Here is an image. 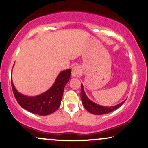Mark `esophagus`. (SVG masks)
<instances>
[{
	"mask_svg": "<svg viewBox=\"0 0 148 148\" xmlns=\"http://www.w3.org/2000/svg\"><path fill=\"white\" fill-rule=\"evenodd\" d=\"M80 72H81V68L79 66H74L72 69V76L73 77H77L79 76Z\"/></svg>",
	"mask_w": 148,
	"mask_h": 148,
	"instance_id": "esophagus-1",
	"label": "esophagus"
}]
</instances>
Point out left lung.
I'll return each mask as SVG.
<instances>
[{
	"label": "left lung",
	"mask_w": 148,
	"mask_h": 148,
	"mask_svg": "<svg viewBox=\"0 0 148 148\" xmlns=\"http://www.w3.org/2000/svg\"><path fill=\"white\" fill-rule=\"evenodd\" d=\"M81 101H82V103L85 107V108L88 111H89L90 113H92V114L94 115H103L108 113H111V112L116 110L120 106H121L124 103V102L126 101V99H125L123 101H122L121 103L112 106H104L97 104V103H95L94 101H92L88 97V96L86 95V92L84 91L83 84H81Z\"/></svg>",
	"instance_id": "obj_1"
}]
</instances>
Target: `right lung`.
Segmentation results:
<instances>
[{"label": "right lung", "instance_id": "1", "mask_svg": "<svg viewBox=\"0 0 148 148\" xmlns=\"http://www.w3.org/2000/svg\"><path fill=\"white\" fill-rule=\"evenodd\" d=\"M71 69H67L59 73L54 84L48 90L36 96H26L15 88L11 79L13 93L17 102L22 108L30 113L39 115H48L55 112L60 106L64 88L71 75Z\"/></svg>", "mask_w": 148, "mask_h": 148}]
</instances>
